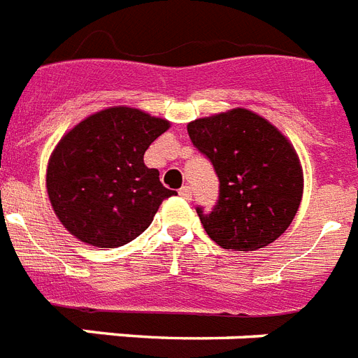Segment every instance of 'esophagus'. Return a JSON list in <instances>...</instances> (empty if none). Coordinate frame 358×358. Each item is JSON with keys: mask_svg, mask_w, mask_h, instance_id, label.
Segmentation results:
<instances>
[{"mask_svg": "<svg viewBox=\"0 0 358 358\" xmlns=\"http://www.w3.org/2000/svg\"><path fill=\"white\" fill-rule=\"evenodd\" d=\"M179 196H181L182 199L190 201V199H192V190H190V187H182L181 190H179Z\"/></svg>", "mask_w": 358, "mask_h": 358, "instance_id": "obj_1", "label": "esophagus"}]
</instances>
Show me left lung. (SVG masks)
Masks as SVG:
<instances>
[{"mask_svg": "<svg viewBox=\"0 0 358 358\" xmlns=\"http://www.w3.org/2000/svg\"><path fill=\"white\" fill-rule=\"evenodd\" d=\"M187 129L220 179L213 213L197 207L208 236L234 251H255L279 238L303 196V168L290 140L248 108L197 118Z\"/></svg>", "mask_w": 358, "mask_h": 358, "instance_id": "8db88e82", "label": "left lung"}]
</instances>
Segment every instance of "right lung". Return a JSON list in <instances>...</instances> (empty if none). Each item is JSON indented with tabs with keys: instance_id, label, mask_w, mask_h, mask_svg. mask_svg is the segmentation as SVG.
<instances>
[{
	"instance_id": "add662e5",
	"label": "right lung",
	"mask_w": 358,
	"mask_h": 358,
	"mask_svg": "<svg viewBox=\"0 0 358 358\" xmlns=\"http://www.w3.org/2000/svg\"><path fill=\"white\" fill-rule=\"evenodd\" d=\"M168 129V120L140 108L108 107L59 140L45 187L68 233L96 248H118L150 227L173 192L144 164V153Z\"/></svg>"
}]
</instances>
